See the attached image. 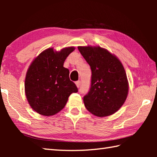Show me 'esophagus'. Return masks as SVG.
Wrapping results in <instances>:
<instances>
[{
  "label": "esophagus",
  "mask_w": 157,
  "mask_h": 157,
  "mask_svg": "<svg viewBox=\"0 0 157 157\" xmlns=\"http://www.w3.org/2000/svg\"><path fill=\"white\" fill-rule=\"evenodd\" d=\"M80 84H81L80 81H77L75 82V84H76V86H77V87H78V88H79V87L80 86Z\"/></svg>",
  "instance_id": "esophagus-1"
}]
</instances>
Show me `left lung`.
I'll return each mask as SVG.
<instances>
[{"mask_svg":"<svg viewBox=\"0 0 157 157\" xmlns=\"http://www.w3.org/2000/svg\"><path fill=\"white\" fill-rule=\"evenodd\" d=\"M91 69L89 91L84 96L85 107L98 117L116 112L125 102L129 91L127 75L121 61L100 46H79Z\"/></svg>","mask_w":157,"mask_h":157,"instance_id":"8db88e82","label":"left lung"}]
</instances>
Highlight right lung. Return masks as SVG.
<instances>
[{
	"label": "right lung",
	"mask_w": 157,
	"mask_h": 157,
	"mask_svg": "<svg viewBox=\"0 0 157 157\" xmlns=\"http://www.w3.org/2000/svg\"><path fill=\"white\" fill-rule=\"evenodd\" d=\"M74 47L59 52L52 48L45 50L33 60L27 71L25 92L29 104L39 114L50 116L65 107L68 97L78 89L70 80L69 70L63 63Z\"/></svg>",
	"instance_id": "right-lung-1"
}]
</instances>
